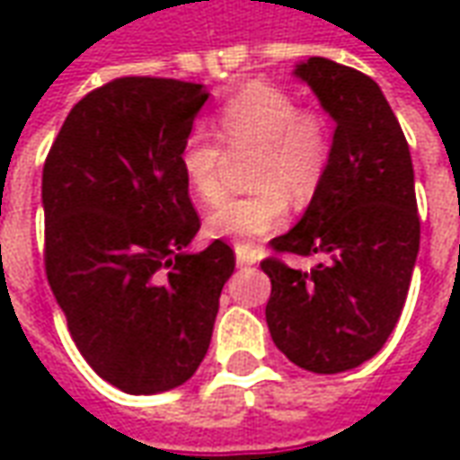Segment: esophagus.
<instances>
[{
    "label": "esophagus",
    "mask_w": 460,
    "mask_h": 460,
    "mask_svg": "<svg viewBox=\"0 0 460 460\" xmlns=\"http://www.w3.org/2000/svg\"><path fill=\"white\" fill-rule=\"evenodd\" d=\"M236 263H239V266H253V263H256V261H259V253H256V251L251 249V246H236Z\"/></svg>",
    "instance_id": "1"
}]
</instances>
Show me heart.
I'll list each match as a JSON object with an SVG mask.
<instances>
[{
	"instance_id": "b5f03b06",
	"label": "heart",
	"mask_w": 460,
	"mask_h": 460,
	"mask_svg": "<svg viewBox=\"0 0 460 460\" xmlns=\"http://www.w3.org/2000/svg\"><path fill=\"white\" fill-rule=\"evenodd\" d=\"M217 135L226 147H253V187L229 194L207 214L211 236L251 241L279 229L288 217V194L298 204L313 199L328 172L332 140L325 120L298 111L296 98L269 84H249L217 111ZM219 145L201 128L184 137L180 167L201 201L219 197Z\"/></svg>"
}]
</instances>
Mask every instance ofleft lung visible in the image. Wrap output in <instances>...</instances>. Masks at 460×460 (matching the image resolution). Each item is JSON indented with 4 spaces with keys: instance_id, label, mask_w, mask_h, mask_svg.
<instances>
[{
    "instance_id": "left-lung-1",
    "label": "left lung",
    "mask_w": 460,
    "mask_h": 460,
    "mask_svg": "<svg viewBox=\"0 0 460 460\" xmlns=\"http://www.w3.org/2000/svg\"><path fill=\"white\" fill-rule=\"evenodd\" d=\"M293 74L318 95L335 135L325 180L303 219L270 241L279 253L320 256L318 266L261 263L270 279L266 323L293 365L338 375L375 357L404 308L421 234L414 167L399 120L369 75L320 56Z\"/></svg>"
}]
</instances>
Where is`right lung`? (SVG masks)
Wrapping results in <instances>:
<instances>
[{
	"label": "right lung",
	"mask_w": 460,
	"mask_h": 460,
	"mask_svg": "<svg viewBox=\"0 0 460 460\" xmlns=\"http://www.w3.org/2000/svg\"><path fill=\"white\" fill-rule=\"evenodd\" d=\"M209 91L128 75L95 88L49 150L46 276L78 352L125 394L184 385L211 342L236 259L199 231L180 150Z\"/></svg>",
	"instance_id": "add662e5"
}]
</instances>
